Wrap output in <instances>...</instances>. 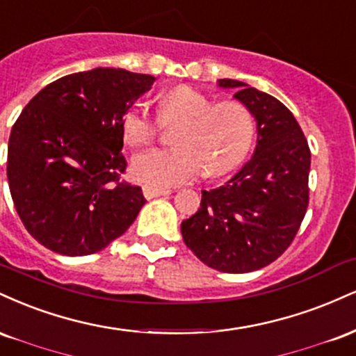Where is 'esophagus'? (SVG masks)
Returning a JSON list of instances; mask_svg holds the SVG:
<instances>
[{
    "label": "esophagus",
    "instance_id": "1",
    "mask_svg": "<svg viewBox=\"0 0 356 356\" xmlns=\"http://www.w3.org/2000/svg\"><path fill=\"white\" fill-rule=\"evenodd\" d=\"M171 190L168 188H154V186H143V195L146 200H153V198H158V196H166L170 195Z\"/></svg>",
    "mask_w": 356,
    "mask_h": 356
}]
</instances>
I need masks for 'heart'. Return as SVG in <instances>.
I'll return each instance as SVG.
<instances>
[{"label": "heart", "instance_id": "1", "mask_svg": "<svg viewBox=\"0 0 356 356\" xmlns=\"http://www.w3.org/2000/svg\"><path fill=\"white\" fill-rule=\"evenodd\" d=\"M165 123H179L173 149H148L131 160V175L148 186L165 188L190 181L208 170L223 175L243 161L253 141L252 113L235 99L213 103L191 86H178L160 98ZM121 133L129 146H143L156 133V120L145 104L128 108Z\"/></svg>", "mask_w": 356, "mask_h": 356}]
</instances>
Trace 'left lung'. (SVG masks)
<instances>
[{
    "label": "left lung",
    "instance_id": "8db88e82",
    "mask_svg": "<svg viewBox=\"0 0 356 356\" xmlns=\"http://www.w3.org/2000/svg\"><path fill=\"white\" fill-rule=\"evenodd\" d=\"M235 90L257 121L253 156L181 223L188 248L213 270L248 273L275 261L298 232L308 207L310 148L291 111L268 93L236 79H218Z\"/></svg>",
    "mask_w": 356,
    "mask_h": 356
}]
</instances>
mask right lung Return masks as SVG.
<instances>
[{"label": "right lung", "instance_id": "add662e5", "mask_svg": "<svg viewBox=\"0 0 356 356\" xmlns=\"http://www.w3.org/2000/svg\"><path fill=\"white\" fill-rule=\"evenodd\" d=\"M154 76L95 68L49 83L11 128L8 185L24 228L65 257L102 252L146 203L127 170L121 118Z\"/></svg>", "mask_w": 356, "mask_h": 356}]
</instances>
